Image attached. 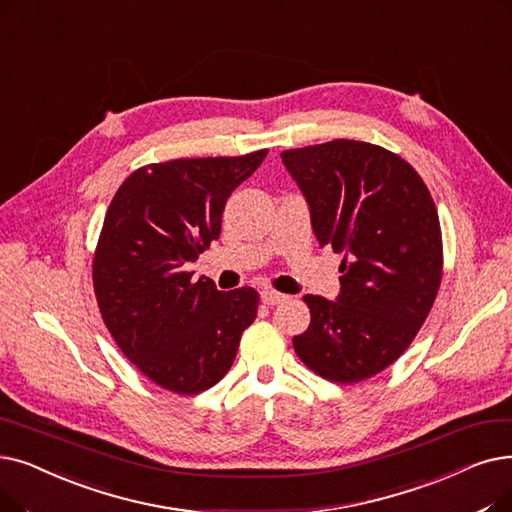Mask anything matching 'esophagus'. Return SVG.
I'll return each instance as SVG.
<instances>
[{"instance_id": "1", "label": "esophagus", "mask_w": 512, "mask_h": 512, "mask_svg": "<svg viewBox=\"0 0 512 512\" xmlns=\"http://www.w3.org/2000/svg\"><path fill=\"white\" fill-rule=\"evenodd\" d=\"M286 299H288L286 295L276 293V291H272V288H265V291H261V301H263L265 305H278V303H282V301H286Z\"/></svg>"}]
</instances>
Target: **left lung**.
Wrapping results in <instances>:
<instances>
[{"mask_svg": "<svg viewBox=\"0 0 512 512\" xmlns=\"http://www.w3.org/2000/svg\"><path fill=\"white\" fill-rule=\"evenodd\" d=\"M280 157L320 247L343 253L337 301L303 297L311 322L293 347L326 381H366L410 347L437 297L443 249L431 192L410 163L368 142L332 140Z\"/></svg>", "mask_w": 512, "mask_h": 512, "instance_id": "8db88e82", "label": "left lung"}]
</instances>
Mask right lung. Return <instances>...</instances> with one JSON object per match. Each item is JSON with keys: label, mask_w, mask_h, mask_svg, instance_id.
<instances>
[{"label": "right lung", "mask_w": 512, "mask_h": 512, "mask_svg": "<svg viewBox=\"0 0 512 512\" xmlns=\"http://www.w3.org/2000/svg\"><path fill=\"white\" fill-rule=\"evenodd\" d=\"M265 154L152 163L110 201L92 268L100 314L125 358L167 391L196 395L224 379L257 316L255 288L217 291L184 265L219 238L228 196Z\"/></svg>", "instance_id": "add662e5"}]
</instances>
